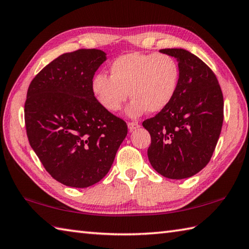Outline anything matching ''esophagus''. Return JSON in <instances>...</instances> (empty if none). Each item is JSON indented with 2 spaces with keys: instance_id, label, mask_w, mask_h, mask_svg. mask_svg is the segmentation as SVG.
<instances>
[{
  "instance_id": "1",
  "label": "esophagus",
  "mask_w": 249,
  "mask_h": 249,
  "mask_svg": "<svg viewBox=\"0 0 249 249\" xmlns=\"http://www.w3.org/2000/svg\"><path fill=\"white\" fill-rule=\"evenodd\" d=\"M128 128L130 129V130H134V129H136V128H138L139 127V124L138 123H136V122H128Z\"/></svg>"
}]
</instances>
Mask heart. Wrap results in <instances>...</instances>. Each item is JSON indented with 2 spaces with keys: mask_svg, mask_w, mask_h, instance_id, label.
<instances>
[{
  "mask_svg": "<svg viewBox=\"0 0 249 249\" xmlns=\"http://www.w3.org/2000/svg\"><path fill=\"white\" fill-rule=\"evenodd\" d=\"M180 81L177 60L166 53H129L111 63L110 76L98 73L91 90L98 104L109 112L119 111L126 99L130 116L164 110L176 95Z\"/></svg>",
  "mask_w": 249,
  "mask_h": 249,
  "instance_id": "heart-1",
  "label": "heart"
}]
</instances>
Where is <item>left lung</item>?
Segmentation results:
<instances>
[{
  "instance_id": "obj_1",
  "label": "left lung",
  "mask_w": 249,
  "mask_h": 249,
  "mask_svg": "<svg viewBox=\"0 0 249 249\" xmlns=\"http://www.w3.org/2000/svg\"><path fill=\"white\" fill-rule=\"evenodd\" d=\"M160 53L177 58L180 81L164 110L142 122L151 136L148 158L169 179L192 177L211 160L223 123V96L205 62L182 48Z\"/></svg>"
}]
</instances>
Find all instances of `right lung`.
I'll return each mask as SVG.
<instances>
[{
	"instance_id": "obj_1",
	"label": "right lung",
	"mask_w": 249,
	"mask_h": 249,
	"mask_svg": "<svg viewBox=\"0 0 249 249\" xmlns=\"http://www.w3.org/2000/svg\"><path fill=\"white\" fill-rule=\"evenodd\" d=\"M105 60L96 48L62 53L34 76L27 91L29 143L46 172L68 187L100 181L127 135L125 121L92 94V77Z\"/></svg>"
}]
</instances>
